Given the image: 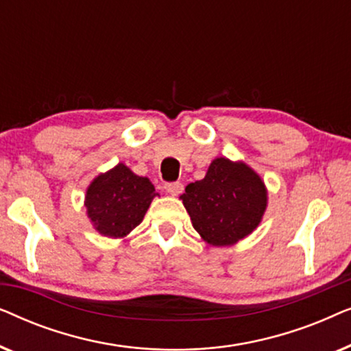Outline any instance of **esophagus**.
<instances>
[{
  "label": "esophagus",
  "mask_w": 351,
  "mask_h": 351,
  "mask_svg": "<svg viewBox=\"0 0 351 351\" xmlns=\"http://www.w3.org/2000/svg\"><path fill=\"white\" fill-rule=\"evenodd\" d=\"M165 190L169 195L177 196V195H180L182 191H184V185H182L180 182H167V184H165Z\"/></svg>",
  "instance_id": "obj_1"
}]
</instances>
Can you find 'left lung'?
Wrapping results in <instances>:
<instances>
[{
    "mask_svg": "<svg viewBox=\"0 0 351 351\" xmlns=\"http://www.w3.org/2000/svg\"><path fill=\"white\" fill-rule=\"evenodd\" d=\"M191 223L213 246H228L247 237L262 220L267 191L244 162L217 158L203 180L186 185L180 196Z\"/></svg>",
    "mask_w": 351,
    "mask_h": 351,
    "instance_id": "obj_1",
    "label": "left lung"
}]
</instances>
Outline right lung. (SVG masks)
Listing matches in <instances>:
<instances>
[{
  "instance_id": "add662e5",
  "label": "right lung",
  "mask_w": 351,
  "mask_h": 351,
  "mask_svg": "<svg viewBox=\"0 0 351 351\" xmlns=\"http://www.w3.org/2000/svg\"><path fill=\"white\" fill-rule=\"evenodd\" d=\"M155 196V186L147 177L118 165L89 185L86 209L100 234L123 238L142 222Z\"/></svg>"
}]
</instances>
